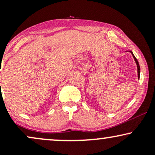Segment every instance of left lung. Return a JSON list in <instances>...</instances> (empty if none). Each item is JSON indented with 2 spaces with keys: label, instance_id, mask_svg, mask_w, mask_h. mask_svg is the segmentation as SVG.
Returning <instances> with one entry per match:
<instances>
[{
  "label": "left lung",
  "instance_id": "left-lung-1",
  "mask_svg": "<svg viewBox=\"0 0 155 155\" xmlns=\"http://www.w3.org/2000/svg\"><path fill=\"white\" fill-rule=\"evenodd\" d=\"M131 52V54H132V55H133V58H134V60H135V61H136V65H137V68H138V79H139L140 78V65H139V64H138V60H137V59L136 58V57L134 56V54H133V52L131 51H130Z\"/></svg>",
  "mask_w": 155,
  "mask_h": 155
}]
</instances>
